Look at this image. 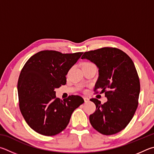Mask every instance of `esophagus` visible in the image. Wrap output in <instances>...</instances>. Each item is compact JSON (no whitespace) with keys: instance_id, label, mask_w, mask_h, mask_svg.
<instances>
[{"instance_id":"34e87169","label":"esophagus","mask_w":154,"mask_h":154,"mask_svg":"<svg viewBox=\"0 0 154 154\" xmlns=\"http://www.w3.org/2000/svg\"><path fill=\"white\" fill-rule=\"evenodd\" d=\"M83 99H84L85 103H87V102H88V101H89V99H88V97H85L83 98Z\"/></svg>"}]
</instances>
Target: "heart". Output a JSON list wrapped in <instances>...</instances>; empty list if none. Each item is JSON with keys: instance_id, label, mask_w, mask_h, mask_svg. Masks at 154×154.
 <instances>
[{"instance_id": "obj_1", "label": "heart", "mask_w": 154, "mask_h": 154, "mask_svg": "<svg viewBox=\"0 0 154 154\" xmlns=\"http://www.w3.org/2000/svg\"><path fill=\"white\" fill-rule=\"evenodd\" d=\"M88 65H93V64L90 63V62H85V63L82 64V66H88Z\"/></svg>"}]
</instances>
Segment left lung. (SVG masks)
<instances>
[{
  "mask_svg": "<svg viewBox=\"0 0 154 154\" xmlns=\"http://www.w3.org/2000/svg\"><path fill=\"white\" fill-rule=\"evenodd\" d=\"M81 59L98 67L95 91L105 93L107 99L103 105L98 99H91L96 106L89 116L91 125L106 135L119 133L131 122L138 106L140 82L133 61L122 51L110 47L85 52Z\"/></svg>",
  "mask_w": 154,
  "mask_h": 154,
  "instance_id": "8db88e82",
  "label": "left lung"
}]
</instances>
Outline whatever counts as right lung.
Listing matches in <instances>:
<instances>
[{
	"label": "right lung",
	"mask_w": 154,
	"mask_h": 154,
	"mask_svg": "<svg viewBox=\"0 0 154 154\" xmlns=\"http://www.w3.org/2000/svg\"><path fill=\"white\" fill-rule=\"evenodd\" d=\"M82 53L42 51L24 65L17 82L19 105L26 122L36 133L45 136L61 133L73 112L85 102L78 95L61 100L55 91L66 84V75Z\"/></svg>",
	"instance_id": "right-lung-1"
}]
</instances>
